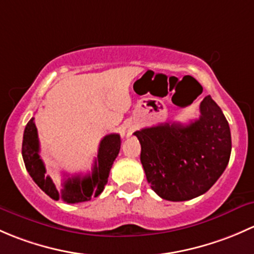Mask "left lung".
<instances>
[{
    "label": "left lung",
    "mask_w": 254,
    "mask_h": 254,
    "mask_svg": "<svg viewBox=\"0 0 254 254\" xmlns=\"http://www.w3.org/2000/svg\"><path fill=\"white\" fill-rule=\"evenodd\" d=\"M199 110V119L188 125L163 124L134 132L146 180L163 199L182 202L203 194L229 164L231 133L223 111L210 95Z\"/></svg>",
    "instance_id": "obj_1"
}]
</instances>
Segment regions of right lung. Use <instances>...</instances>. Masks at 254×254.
Here are the masks:
<instances>
[{
	"label": "right lung",
	"mask_w": 254,
	"mask_h": 254,
	"mask_svg": "<svg viewBox=\"0 0 254 254\" xmlns=\"http://www.w3.org/2000/svg\"><path fill=\"white\" fill-rule=\"evenodd\" d=\"M121 148V137L116 133L105 135L100 142L98 151V158L93 166L91 175L87 176L68 177L64 180L61 190L56 188L51 177L46 175V169L41 160L39 151L38 129H36L34 119H31L25 126L23 135L22 155L25 167L30 177L36 185L55 200L62 199L66 203H79L90 200L91 197H98L104 190L108 184V177L115 159L117 158Z\"/></svg>",
	"instance_id": "add662e5"
}]
</instances>
